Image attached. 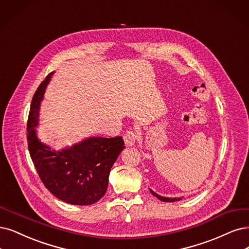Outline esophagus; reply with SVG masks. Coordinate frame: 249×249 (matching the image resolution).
<instances>
[{"instance_id":"1","label":"esophagus","mask_w":249,"mask_h":249,"mask_svg":"<svg viewBox=\"0 0 249 249\" xmlns=\"http://www.w3.org/2000/svg\"><path fill=\"white\" fill-rule=\"evenodd\" d=\"M137 134L133 131H128L124 135V142L126 146H133L137 141Z\"/></svg>"}]
</instances>
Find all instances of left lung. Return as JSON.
I'll use <instances>...</instances> for the list:
<instances>
[{"instance_id": "obj_1", "label": "left lung", "mask_w": 249, "mask_h": 249, "mask_svg": "<svg viewBox=\"0 0 249 249\" xmlns=\"http://www.w3.org/2000/svg\"><path fill=\"white\" fill-rule=\"evenodd\" d=\"M150 192L152 193V195L155 196L156 198H158L159 200L163 201V202H176V201H180L183 197H174V198H171V197H164V196H160L159 194H157V193H155L152 189H149Z\"/></svg>"}]
</instances>
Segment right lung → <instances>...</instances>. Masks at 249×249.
<instances>
[{"mask_svg": "<svg viewBox=\"0 0 249 249\" xmlns=\"http://www.w3.org/2000/svg\"><path fill=\"white\" fill-rule=\"evenodd\" d=\"M53 73L46 77L32 100L27 121L31 157L41 180L55 197L72 205L93 204L106 194L110 168L125 149L124 141L121 136H90L60 150L43 142L36 128L40 106Z\"/></svg>", "mask_w": 249, "mask_h": 249, "instance_id": "add662e5", "label": "right lung"}]
</instances>
